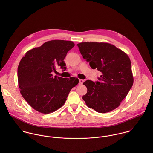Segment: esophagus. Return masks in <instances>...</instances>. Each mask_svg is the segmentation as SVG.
Returning <instances> with one entry per match:
<instances>
[{
  "label": "esophagus",
  "mask_w": 153,
  "mask_h": 153,
  "mask_svg": "<svg viewBox=\"0 0 153 153\" xmlns=\"http://www.w3.org/2000/svg\"><path fill=\"white\" fill-rule=\"evenodd\" d=\"M83 82H84V80L83 79H79V84H82Z\"/></svg>",
  "instance_id": "esophagus-1"
}]
</instances>
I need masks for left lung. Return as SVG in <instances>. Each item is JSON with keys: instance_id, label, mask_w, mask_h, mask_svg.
<instances>
[{"instance_id": "1", "label": "left lung", "mask_w": 153, "mask_h": 153, "mask_svg": "<svg viewBox=\"0 0 153 153\" xmlns=\"http://www.w3.org/2000/svg\"><path fill=\"white\" fill-rule=\"evenodd\" d=\"M77 45L91 68L101 73L95 83L87 80L83 84L87 88V93L82 97L86 105L100 113L116 109L133 85L130 58L108 43L81 42Z\"/></svg>"}]
</instances>
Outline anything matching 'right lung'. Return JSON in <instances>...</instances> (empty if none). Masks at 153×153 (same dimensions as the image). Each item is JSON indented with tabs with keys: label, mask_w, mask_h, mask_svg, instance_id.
Wrapping results in <instances>:
<instances>
[{
	"label": "right lung",
	"mask_w": 153,
	"mask_h": 153,
	"mask_svg": "<svg viewBox=\"0 0 153 153\" xmlns=\"http://www.w3.org/2000/svg\"><path fill=\"white\" fill-rule=\"evenodd\" d=\"M75 44L69 41L52 40L28 51L18 68L20 92L26 102L36 111L49 114L65 102L71 89L79 82L78 78L55 76L59 67L65 71L64 61L67 52Z\"/></svg>",
	"instance_id": "right-lung-1"
}]
</instances>
